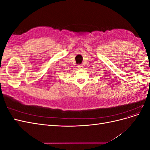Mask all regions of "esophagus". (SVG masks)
I'll return each mask as SVG.
<instances>
[{
    "instance_id": "esophagus-1",
    "label": "esophagus",
    "mask_w": 150,
    "mask_h": 150,
    "mask_svg": "<svg viewBox=\"0 0 150 150\" xmlns=\"http://www.w3.org/2000/svg\"><path fill=\"white\" fill-rule=\"evenodd\" d=\"M78 68H79V69H82L83 68V65H78Z\"/></svg>"
}]
</instances>
